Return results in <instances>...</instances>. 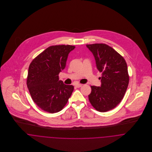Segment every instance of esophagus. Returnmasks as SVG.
<instances>
[{
  "mask_svg": "<svg viewBox=\"0 0 152 152\" xmlns=\"http://www.w3.org/2000/svg\"><path fill=\"white\" fill-rule=\"evenodd\" d=\"M75 87H77V88H80V87H82V84H76V85H75Z\"/></svg>",
  "mask_w": 152,
  "mask_h": 152,
  "instance_id": "1",
  "label": "esophagus"
}]
</instances>
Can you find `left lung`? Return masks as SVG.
<instances>
[{
    "label": "left lung",
    "mask_w": 152,
    "mask_h": 152,
    "mask_svg": "<svg viewBox=\"0 0 152 152\" xmlns=\"http://www.w3.org/2000/svg\"><path fill=\"white\" fill-rule=\"evenodd\" d=\"M98 70L102 72L101 87L91 86L88 95L96 110L104 112L115 108L122 101L129 84L127 64L113 48L105 44H87Z\"/></svg>",
    "instance_id": "1"
}]
</instances>
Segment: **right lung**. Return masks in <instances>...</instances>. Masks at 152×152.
<instances>
[{
	"label": "right lung",
	"instance_id": "add662e5",
	"mask_svg": "<svg viewBox=\"0 0 152 152\" xmlns=\"http://www.w3.org/2000/svg\"><path fill=\"white\" fill-rule=\"evenodd\" d=\"M75 47L50 46L29 65L27 88L35 104L46 112L54 113L61 110L72 93L74 86L59 80L58 74L65 68L68 54Z\"/></svg>",
	"mask_w": 152,
	"mask_h": 152
}]
</instances>
